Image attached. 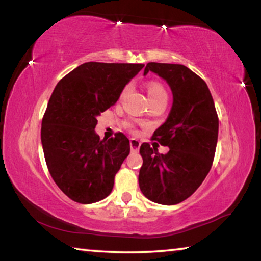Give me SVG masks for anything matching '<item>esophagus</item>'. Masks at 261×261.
<instances>
[{
  "instance_id": "esophagus-1",
  "label": "esophagus",
  "mask_w": 261,
  "mask_h": 261,
  "mask_svg": "<svg viewBox=\"0 0 261 261\" xmlns=\"http://www.w3.org/2000/svg\"><path fill=\"white\" fill-rule=\"evenodd\" d=\"M140 147V141L136 138L130 139V148L132 152H137Z\"/></svg>"
}]
</instances>
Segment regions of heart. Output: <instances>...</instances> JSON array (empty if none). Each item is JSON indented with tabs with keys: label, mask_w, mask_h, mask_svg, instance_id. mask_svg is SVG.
I'll return each mask as SVG.
<instances>
[{
	"label": "heart",
	"mask_w": 261,
	"mask_h": 261,
	"mask_svg": "<svg viewBox=\"0 0 261 261\" xmlns=\"http://www.w3.org/2000/svg\"><path fill=\"white\" fill-rule=\"evenodd\" d=\"M127 90H129V87H125L123 93H125ZM147 95L149 101L152 102V101L167 98V92L165 88H163V86L160 85L159 83H149L147 85Z\"/></svg>",
	"instance_id": "obj_1"
}]
</instances>
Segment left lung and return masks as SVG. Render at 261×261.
Here are the masks:
<instances>
[{"label":"left lung","mask_w":261,"mask_h":261,"mask_svg":"<svg viewBox=\"0 0 261 261\" xmlns=\"http://www.w3.org/2000/svg\"><path fill=\"white\" fill-rule=\"evenodd\" d=\"M149 71L166 81L173 93L167 120L153 135L169 151L160 154L155 146L141 144L139 188L156 204L176 205L191 196L210 173L219 120L207 84L185 65L151 62L144 76Z\"/></svg>","instance_id":"8db88e82"}]
</instances>
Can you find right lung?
Instances as JSON below:
<instances>
[{
  "instance_id": "1",
  "label": "right lung",
  "mask_w": 261,
  "mask_h": 261,
  "mask_svg": "<svg viewBox=\"0 0 261 261\" xmlns=\"http://www.w3.org/2000/svg\"><path fill=\"white\" fill-rule=\"evenodd\" d=\"M143 68L86 62L57 83L42 118L41 144L53 179L73 201L93 204L112 192L130 141L121 132L101 140L96 118Z\"/></svg>"
}]
</instances>
